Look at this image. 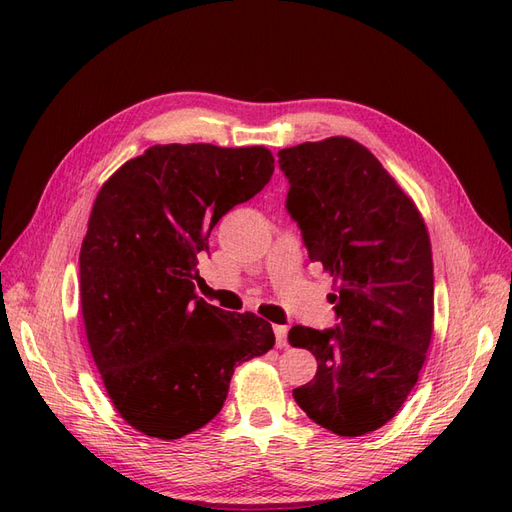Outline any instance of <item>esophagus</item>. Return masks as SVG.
I'll list each match as a JSON object with an SVG mask.
<instances>
[{"mask_svg": "<svg viewBox=\"0 0 512 512\" xmlns=\"http://www.w3.org/2000/svg\"><path fill=\"white\" fill-rule=\"evenodd\" d=\"M274 337H276V347H285L287 345V326H274Z\"/></svg>", "mask_w": 512, "mask_h": 512, "instance_id": "34e87169", "label": "esophagus"}]
</instances>
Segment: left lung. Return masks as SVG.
<instances>
[{
    "instance_id": "obj_1",
    "label": "left lung",
    "mask_w": 512,
    "mask_h": 512,
    "mask_svg": "<svg viewBox=\"0 0 512 512\" xmlns=\"http://www.w3.org/2000/svg\"><path fill=\"white\" fill-rule=\"evenodd\" d=\"M285 208L311 261L337 289V326H294L289 343L317 360L294 399L324 429L358 437L401 410L433 334V259L425 221L382 163L354 139L279 152Z\"/></svg>"
}]
</instances>
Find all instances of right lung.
Wrapping results in <instances>:
<instances>
[{
	"mask_svg": "<svg viewBox=\"0 0 512 512\" xmlns=\"http://www.w3.org/2000/svg\"><path fill=\"white\" fill-rule=\"evenodd\" d=\"M274 173L270 150L154 145L102 184L79 255L87 343L115 410L160 440L221 412L233 369L274 347L266 319L197 296L214 225Z\"/></svg>",
	"mask_w": 512,
	"mask_h": 512,
	"instance_id": "obj_1",
	"label": "right lung"
}]
</instances>
